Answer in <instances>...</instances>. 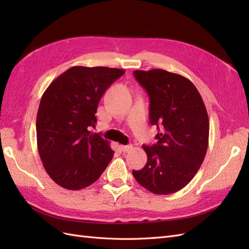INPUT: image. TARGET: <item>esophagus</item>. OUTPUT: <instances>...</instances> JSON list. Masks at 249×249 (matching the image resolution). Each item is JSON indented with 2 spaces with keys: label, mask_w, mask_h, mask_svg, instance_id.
<instances>
[{
  "label": "esophagus",
  "mask_w": 249,
  "mask_h": 249,
  "mask_svg": "<svg viewBox=\"0 0 249 249\" xmlns=\"http://www.w3.org/2000/svg\"><path fill=\"white\" fill-rule=\"evenodd\" d=\"M132 148H133L132 145H120V149H122V152H124V153L130 152Z\"/></svg>",
  "instance_id": "obj_1"
}]
</instances>
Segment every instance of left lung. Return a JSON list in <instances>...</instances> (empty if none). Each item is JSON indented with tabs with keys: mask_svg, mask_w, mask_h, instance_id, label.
<instances>
[{
	"mask_svg": "<svg viewBox=\"0 0 249 249\" xmlns=\"http://www.w3.org/2000/svg\"><path fill=\"white\" fill-rule=\"evenodd\" d=\"M149 95V122L159 130L154 145H143L147 162L133 170L137 182L154 194L183 189L196 175L209 144L208 112L193 83L164 70L134 71Z\"/></svg>",
	"mask_w": 249,
	"mask_h": 249,
	"instance_id": "obj_1",
	"label": "left lung"
}]
</instances>
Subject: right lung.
<instances>
[{
  "mask_svg": "<svg viewBox=\"0 0 249 249\" xmlns=\"http://www.w3.org/2000/svg\"><path fill=\"white\" fill-rule=\"evenodd\" d=\"M124 70L72 66L42 94L36 118L37 147L56 184L80 190L93 184L112 160L109 141L91 133L103 94Z\"/></svg>",
  "mask_w": 249,
  "mask_h": 249,
  "instance_id": "obj_1",
  "label": "right lung"
}]
</instances>
